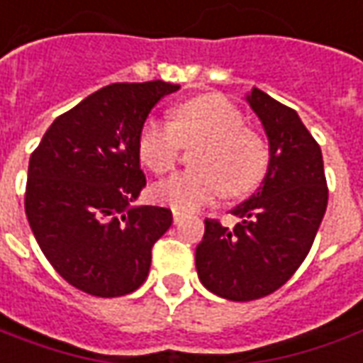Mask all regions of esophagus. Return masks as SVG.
<instances>
[{"instance_id":"esophagus-1","label":"esophagus","mask_w":363,"mask_h":363,"mask_svg":"<svg viewBox=\"0 0 363 363\" xmlns=\"http://www.w3.org/2000/svg\"><path fill=\"white\" fill-rule=\"evenodd\" d=\"M172 215H174V223H176V225H179V223L187 217V213H184V211L179 209H172Z\"/></svg>"}]
</instances>
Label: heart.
<instances>
[{
	"instance_id": "obj_1",
	"label": "heart",
	"mask_w": 363,
	"mask_h": 363,
	"mask_svg": "<svg viewBox=\"0 0 363 363\" xmlns=\"http://www.w3.org/2000/svg\"><path fill=\"white\" fill-rule=\"evenodd\" d=\"M201 140L194 154L195 169L168 177L154 187V197L179 211L201 209L218 195L252 191L268 169L264 138L244 127L235 104L218 94L191 97L174 107L172 123L150 117L138 133V156L154 174L176 166L182 143Z\"/></svg>"
}]
</instances>
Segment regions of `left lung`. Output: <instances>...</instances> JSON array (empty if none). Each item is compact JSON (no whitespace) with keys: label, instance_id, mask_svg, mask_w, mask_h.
Segmentation results:
<instances>
[{"label":"left lung","instance_id":"left-lung-1","mask_svg":"<svg viewBox=\"0 0 363 363\" xmlns=\"http://www.w3.org/2000/svg\"><path fill=\"white\" fill-rule=\"evenodd\" d=\"M268 136L269 160L262 184L230 209L236 227L205 220L195 250L201 284L228 301H252L279 289L307 258L325 217L323 152L297 111L252 87L246 94Z\"/></svg>","mask_w":363,"mask_h":363}]
</instances>
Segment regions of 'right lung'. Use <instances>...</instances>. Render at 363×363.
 <instances>
[{
  "label": "right lung",
  "instance_id": "1",
  "mask_svg": "<svg viewBox=\"0 0 363 363\" xmlns=\"http://www.w3.org/2000/svg\"><path fill=\"white\" fill-rule=\"evenodd\" d=\"M179 86L111 84L48 127L29 160L25 213L40 250L76 289L121 297L145 284L172 211L136 205L146 186L138 133Z\"/></svg>",
  "mask_w": 363,
  "mask_h": 363
}]
</instances>
